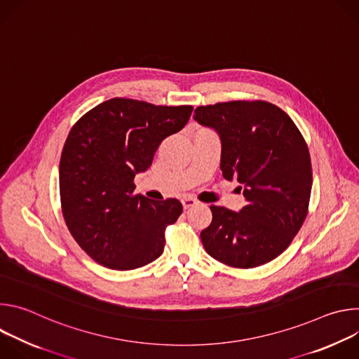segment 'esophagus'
I'll return each instance as SVG.
<instances>
[{
	"label": "esophagus",
	"mask_w": 359,
	"mask_h": 359,
	"mask_svg": "<svg viewBox=\"0 0 359 359\" xmlns=\"http://www.w3.org/2000/svg\"><path fill=\"white\" fill-rule=\"evenodd\" d=\"M182 204H183V209L187 210V209H191V208L197 206V201L194 198H191V197H184L182 200Z\"/></svg>",
	"instance_id": "1"
}]
</instances>
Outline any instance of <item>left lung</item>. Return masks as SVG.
Here are the masks:
<instances>
[{"instance_id":"8db88e82","label":"left lung","mask_w":359,"mask_h":359,"mask_svg":"<svg viewBox=\"0 0 359 359\" xmlns=\"http://www.w3.org/2000/svg\"><path fill=\"white\" fill-rule=\"evenodd\" d=\"M193 118L219 133L223 177L236 179L247 201L240 213L210 206L212 224L200 233L204 248L237 269L274 260L309 213L313 168L301 132L283 109L266 100L198 107Z\"/></svg>"}]
</instances>
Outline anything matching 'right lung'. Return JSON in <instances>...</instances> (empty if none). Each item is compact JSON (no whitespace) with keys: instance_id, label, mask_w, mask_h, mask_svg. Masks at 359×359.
Returning <instances> with one entry per match:
<instances>
[{"instance_id":"right-lung-1","label":"right lung","mask_w":359,"mask_h":359,"mask_svg":"<svg viewBox=\"0 0 359 359\" xmlns=\"http://www.w3.org/2000/svg\"><path fill=\"white\" fill-rule=\"evenodd\" d=\"M191 111L114 97L72 126L60 162L62 215L97 264L135 270L163 252L165 230L182 215V203L135 194L133 179L150 168L162 140L184 128Z\"/></svg>"}]
</instances>
